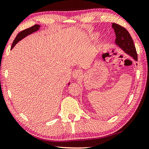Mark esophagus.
<instances>
[{
  "instance_id": "esophagus-1",
  "label": "esophagus",
  "mask_w": 149,
  "mask_h": 149,
  "mask_svg": "<svg viewBox=\"0 0 149 149\" xmlns=\"http://www.w3.org/2000/svg\"><path fill=\"white\" fill-rule=\"evenodd\" d=\"M72 76L75 80L77 79L80 76V72L79 70H75V71H74L72 73Z\"/></svg>"
}]
</instances>
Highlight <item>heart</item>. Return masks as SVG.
Here are the masks:
<instances>
[{"instance_id": "obj_1", "label": "heart", "mask_w": 149, "mask_h": 149, "mask_svg": "<svg viewBox=\"0 0 149 149\" xmlns=\"http://www.w3.org/2000/svg\"><path fill=\"white\" fill-rule=\"evenodd\" d=\"M98 37H99V36H98V34L94 33V34H93V35H91V39L92 41H97Z\"/></svg>"}]
</instances>
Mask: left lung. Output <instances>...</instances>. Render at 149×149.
Wrapping results in <instances>:
<instances>
[{"mask_svg": "<svg viewBox=\"0 0 149 149\" xmlns=\"http://www.w3.org/2000/svg\"><path fill=\"white\" fill-rule=\"evenodd\" d=\"M112 27L116 33L115 42L117 46L124 51L126 54L132 56L135 61H137V54L133 39L126 29L120 25L112 23Z\"/></svg>", "mask_w": 149, "mask_h": 149, "instance_id": "obj_1", "label": "left lung"}]
</instances>
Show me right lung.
<instances>
[{
  "mask_svg": "<svg viewBox=\"0 0 149 149\" xmlns=\"http://www.w3.org/2000/svg\"><path fill=\"white\" fill-rule=\"evenodd\" d=\"M40 27H41V26H39V25H35V26H32L31 27H29L28 29H26L24 30V31H22L18 33V35H17L16 39H14V41H13V43L12 45V47H11V49H13V48L15 47V45H16L17 42L19 41H21L23 39H24L25 37H26L27 36H28L29 35H31L32 33H34L37 32L39 31L40 29ZM70 84V82L68 83V86Z\"/></svg>",
  "mask_w": 149,
  "mask_h": 149,
  "instance_id": "add662e5",
  "label": "right lung"
}]
</instances>
